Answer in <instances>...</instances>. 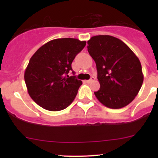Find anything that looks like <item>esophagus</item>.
<instances>
[{
  "label": "esophagus",
  "mask_w": 158,
  "mask_h": 158,
  "mask_svg": "<svg viewBox=\"0 0 158 158\" xmlns=\"http://www.w3.org/2000/svg\"><path fill=\"white\" fill-rule=\"evenodd\" d=\"M94 80H95V78L91 77L90 79H89V80H86V82H87V83H91V82H93Z\"/></svg>",
  "instance_id": "obj_1"
}]
</instances>
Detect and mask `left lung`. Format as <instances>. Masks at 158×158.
Here are the masks:
<instances>
[{
    "mask_svg": "<svg viewBox=\"0 0 158 158\" xmlns=\"http://www.w3.org/2000/svg\"><path fill=\"white\" fill-rule=\"evenodd\" d=\"M88 51L96 64L98 101L109 109L128 106L142 85L144 75L139 59L123 41L109 35H98L87 42Z\"/></svg>",
    "mask_w": 158,
    "mask_h": 158,
    "instance_id": "left-lung-1",
    "label": "left lung"
}]
</instances>
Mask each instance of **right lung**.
<instances>
[{
    "instance_id": "obj_1",
    "label": "right lung",
    "mask_w": 158,
    "mask_h": 158,
    "mask_svg": "<svg viewBox=\"0 0 158 158\" xmlns=\"http://www.w3.org/2000/svg\"><path fill=\"white\" fill-rule=\"evenodd\" d=\"M85 44V41L75 38L55 39L32 56L24 73L25 83L30 96L43 109L61 111L75 99L82 82L68 73Z\"/></svg>"
}]
</instances>
